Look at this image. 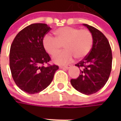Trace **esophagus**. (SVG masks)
Masks as SVG:
<instances>
[{"mask_svg":"<svg viewBox=\"0 0 121 121\" xmlns=\"http://www.w3.org/2000/svg\"><path fill=\"white\" fill-rule=\"evenodd\" d=\"M69 67H70V66H68V65H66V66L61 65V66H60V69H68Z\"/></svg>","mask_w":121,"mask_h":121,"instance_id":"34e87169","label":"esophagus"}]
</instances>
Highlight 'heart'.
<instances>
[{
  "mask_svg": "<svg viewBox=\"0 0 121 121\" xmlns=\"http://www.w3.org/2000/svg\"><path fill=\"white\" fill-rule=\"evenodd\" d=\"M56 38L45 35L42 40L44 50L51 56L57 54L64 45L66 50L53 57L57 64H66L73 57L82 59L86 57L92 48L93 36L90 31L77 27L64 26L54 31Z\"/></svg>",
  "mask_w": 121,
  "mask_h": 121,
  "instance_id": "b5f03b06",
  "label": "heart"
}]
</instances>
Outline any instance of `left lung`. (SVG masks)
Returning a JSON list of instances; mask_svg holds the SVG:
<instances>
[{
  "label": "left lung",
  "mask_w": 121,
  "mask_h": 121,
  "mask_svg": "<svg viewBox=\"0 0 121 121\" xmlns=\"http://www.w3.org/2000/svg\"><path fill=\"white\" fill-rule=\"evenodd\" d=\"M93 36V45L90 53L76 64L82 68L81 74L76 79L71 80V84L78 92L92 95L107 82L111 71L112 52L109 40L96 28L83 24Z\"/></svg>",
  "instance_id": "8db88e82"
}]
</instances>
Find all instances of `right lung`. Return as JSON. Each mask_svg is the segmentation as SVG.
<instances>
[{
    "label": "right lung",
    "instance_id": "add662e5",
    "mask_svg": "<svg viewBox=\"0 0 121 121\" xmlns=\"http://www.w3.org/2000/svg\"><path fill=\"white\" fill-rule=\"evenodd\" d=\"M51 28L46 24H32L20 31L12 41L10 68L16 85L29 94L41 92L51 83L59 66L50 65L42 40ZM48 64L45 67V64Z\"/></svg>",
    "mask_w": 121,
    "mask_h": 121
}]
</instances>
